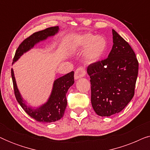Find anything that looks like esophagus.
<instances>
[{"label":"esophagus","instance_id":"esophagus-1","mask_svg":"<svg viewBox=\"0 0 150 150\" xmlns=\"http://www.w3.org/2000/svg\"><path fill=\"white\" fill-rule=\"evenodd\" d=\"M86 74V70L84 67H79L75 71V74H74V79L76 80L80 79V78L84 77Z\"/></svg>","mask_w":150,"mask_h":150}]
</instances>
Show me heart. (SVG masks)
<instances>
[{
	"instance_id": "1",
	"label": "heart",
	"mask_w": 150,
	"mask_h": 150,
	"mask_svg": "<svg viewBox=\"0 0 150 150\" xmlns=\"http://www.w3.org/2000/svg\"><path fill=\"white\" fill-rule=\"evenodd\" d=\"M107 42L103 36H95L91 33L78 35L73 38L71 48L75 51L85 50V56L89 62L100 60L105 52Z\"/></svg>"
}]
</instances>
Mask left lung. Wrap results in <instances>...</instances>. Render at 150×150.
I'll use <instances>...</instances> for the list:
<instances>
[{
	"label": "left lung",
	"mask_w": 150,
	"mask_h": 150,
	"mask_svg": "<svg viewBox=\"0 0 150 150\" xmlns=\"http://www.w3.org/2000/svg\"><path fill=\"white\" fill-rule=\"evenodd\" d=\"M112 50L108 58L89 65L91 101L96 114L109 117L118 113L132 99L139 63L131 46L112 29Z\"/></svg>",
	"instance_id": "left-lung-1"
}]
</instances>
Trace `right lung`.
Returning a JSON list of instances; mask_svg holds the SVG:
<instances>
[{
    "mask_svg": "<svg viewBox=\"0 0 150 150\" xmlns=\"http://www.w3.org/2000/svg\"><path fill=\"white\" fill-rule=\"evenodd\" d=\"M59 30V26H53L35 33L28 38L25 39L16 50L13 64L24 53L33 48L35 45L42 41L46 40L49 37L55 35L58 33ZM74 72L72 71L55 80L48 101L42 106L35 108L33 106H28L26 102L22 98L16 84L13 69H11V77L16 100L26 113L38 122L50 123L58 121L64 115L67 106L66 93L69 88L74 83Z\"/></svg>",
    "mask_w": 150,
    "mask_h": 150,
    "instance_id": "obj_1",
    "label": "right lung"
}]
</instances>
